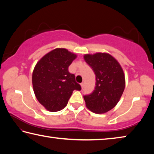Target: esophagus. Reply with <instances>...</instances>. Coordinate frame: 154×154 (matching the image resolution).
I'll use <instances>...</instances> for the list:
<instances>
[{"label":"esophagus","mask_w":154,"mask_h":154,"mask_svg":"<svg viewBox=\"0 0 154 154\" xmlns=\"http://www.w3.org/2000/svg\"><path fill=\"white\" fill-rule=\"evenodd\" d=\"M81 86H82V88L83 89V87H84V83H81Z\"/></svg>","instance_id":"esophagus-1"}]
</instances>
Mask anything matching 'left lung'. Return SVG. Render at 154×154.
<instances>
[{
    "mask_svg": "<svg viewBox=\"0 0 154 154\" xmlns=\"http://www.w3.org/2000/svg\"><path fill=\"white\" fill-rule=\"evenodd\" d=\"M84 60L96 75L95 89L83 96L85 105L96 113H105L115 107L125 88V76L120 64L110 54H85Z\"/></svg>",
    "mask_w": 154,
    "mask_h": 154,
    "instance_id": "1",
    "label": "left lung"
}]
</instances>
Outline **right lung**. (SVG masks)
<instances>
[{"instance_id": "add662e5", "label": "right lung", "mask_w": 154, "mask_h": 154, "mask_svg": "<svg viewBox=\"0 0 154 154\" xmlns=\"http://www.w3.org/2000/svg\"><path fill=\"white\" fill-rule=\"evenodd\" d=\"M77 55L64 48H56L44 56L32 72L36 98L47 110L56 112L66 106L73 90H81L69 66Z\"/></svg>"}]
</instances>
